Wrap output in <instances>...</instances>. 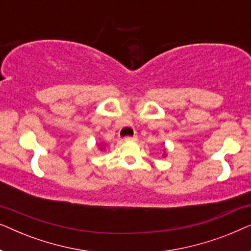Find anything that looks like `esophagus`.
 <instances>
[{
  "mask_svg": "<svg viewBox=\"0 0 251 251\" xmlns=\"http://www.w3.org/2000/svg\"><path fill=\"white\" fill-rule=\"evenodd\" d=\"M125 140H126V142H136V140H137V136H133V137H126Z\"/></svg>",
  "mask_w": 251,
  "mask_h": 251,
  "instance_id": "1",
  "label": "esophagus"
}]
</instances>
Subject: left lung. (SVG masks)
<instances>
[{"label": "left lung", "mask_w": 251, "mask_h": 251, "mask_svg": "<svg viewBox=\"0 0 251 251\" xmlns=\"http://www.w3.org/2000/svg\"><path fill=\"white\" fill-rule=\"evenodd\" d=\"M164 153H166V150H164ZM164 153H163V154H162V155H164Z\"/></svg>", "instance_id": "1"}]
</instances>
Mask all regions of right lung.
Wrapping results in <instances>:
<instances>
[{"label": "right lung", "mask_w": 251, "mask_h": 251, "mask_svg": "<svg viewBox=\"0 0 251 251\" xmlns=\"http://www.w3.org/2000/svg\"><path fill=\"white\" fill-rule=\"evenodd\" d=\"M99 145H100V144H99ZM105 149V145H102V146H100V150H104Z\"/></svg>", "instance_id": "right-lung-1"}]
</instances>
